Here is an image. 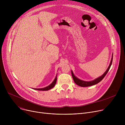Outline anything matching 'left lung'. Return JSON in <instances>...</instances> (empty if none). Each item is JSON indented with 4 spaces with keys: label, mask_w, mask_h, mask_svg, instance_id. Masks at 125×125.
Returning a JSON list of instances; mask_svg holds the SVG:
<instances>
[{
    "label": "left lung",
    "mask_w": 125,
    "mask_h": 125,
    "mask_svg": "<svg viewBox=\"0 0 125 125\" xmlns=\"http://www.w3.org/2000/svg\"><path fill=\"white\" fill-rule=\"evenodd\" d=\"M113 56L112 57V58H111V61H110V63L109 64V67H108L107 69L106 70V71L101 76H100L99 77H98L97 78H96V79H95V80L93 81H91V82H84V81H82V80H80L78 79V78H77L76 77H75L73 72L71 71V74H72V76H73V81L74 82V83L77 84L78 86H80L81 87H89V86H93V85L94 84H96L97 83H99L100 82H101L103 78L105 77V76L106 75V74L107 73L108 71H109L110 68V66L111 64H112V62H113Z\"/></svg>",
    "instance_id": "obj_1"
}]
</instances>
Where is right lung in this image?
<instances>
[{
	"mask_svg": "<svg viewBox=\"0 0 125 125\" xmlns=\"http://www.w3.org/2000/svg\"><path fill=\"white\" fill-rule=\"evenodd\" d=\"M57 76H56V78H55L54 81L52 82V83L51 84H50L49 86H48V87H45V88H42V89H34L36 90H39V91H48V90L52 88L55 86V84L56 83V82H57Z\"/></svg>",
	"mask_w": 125,
	"mask_h": 125,
	"instance_id": "add662e5",
	"label": "right lung"
}]
</instances>
